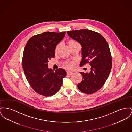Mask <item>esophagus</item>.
I'll use <instances>...</instances> for the list:
<instances>
[{
  "label": "esophagus",
  "mask_w": 132,
  "mask_h": 132,
  "mask_svg": "<svg viewBox=\"0 0 132 132\" xmlns=\"http://www.w3.org/2000/svg\"><path fill=\"white\" fill-rule=\"evenodd\" d=\"M73 73V72L72 71H68L67 72V74L68 75H72Z\"/></svg>",
  "instance_id": "1"
}]
</instances>
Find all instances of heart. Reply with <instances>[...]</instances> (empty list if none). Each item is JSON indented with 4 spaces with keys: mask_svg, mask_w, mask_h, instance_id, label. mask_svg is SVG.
<instances>
[{
    "mask_svg": "<svg viewBox=\"0 0 132 132\" xmlns=\"http://www.w3.org/2000/svg\"><path fill=\"white\" fill-rule=\"evenodd\" d=\"M77 42H76V41L75 40H70L68 42V44L69 46L71 45V44H75V43H76ZM60 44H57L56 46H55V50H54V52L55 53H56L57 52L59 48H60ZM63 66L65 68L67 69H71L73 68L74 67V64L72 62H65L64 64H63Z\"/></svg>",
    "mask_w": 132,
    "mask_h": 132,
    "instance_id": "heart-1",
    "label": "heart"
}]
</instances>
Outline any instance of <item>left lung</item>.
<instances>
[{
    "instance_id": "8db88e82",
    "label": "left lung",
    "mask_w": 132,
    "mask_h": 132,
    "mask_svg": "<svg viewBox=\"0 0 132 132\" xmlns=\"http://www.w3.org/2000/svg\"><path fill=\"white\" fill-rule=\"evenodd\" d=\"M67 34L82 46L80 65L89 63L91 66L90 72H80L82 80L78 88L85 94L94 93L104 86L112 69V59L108 44L103 35L88 29L72 30Z\"/></svg>"
}]
</instances>
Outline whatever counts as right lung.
<instances>
[{"mask_svg":"<svg viewBox=\"0 0 132 132\" xmlns=\"http://www.w3.org/2000/svg\"><path fill=\"white\" fill-rule=\"evenodd\" d=\"M65 32H45L32 36L26 45L22 57V68L31 87L45 97L55 94L61 88L65 70L54 71L48 68V60L54 57V50L65 36Z\"/></svg>","mask_w":132,"mask_h":132,"instance_id":"right-lung-1","label":"right lung"}]
</instances>
